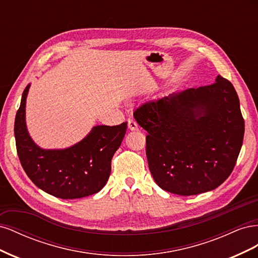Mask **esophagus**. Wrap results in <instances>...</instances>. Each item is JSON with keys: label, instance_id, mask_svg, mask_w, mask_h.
<instances>
[{"label": "esophagus", "instance_id": "obj_1", "mask_svg": "<svg viewBox=\"0 0 258 258\" xmlns=\"http://www.w3.org/2000/svg\"><path fill=\"white\" fill-rule=\"evenodd\" d=\"M128 128L131 131L138 130V123L134 119H128Z\"/></svg>", "mask_w": 258, "mask_h": 258}]
</instances>
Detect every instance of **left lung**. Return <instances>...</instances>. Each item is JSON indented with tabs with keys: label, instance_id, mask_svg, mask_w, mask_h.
I'll return each mask as SVG.
<instances>
[{
	"label": "left lung",
	"instance_id": "1",
	"mask_svg": "<svg viewBox=\"0 0 258 258\" xmlns=\"http://www.w3.org/2000/svg\"><path fill=\"white\" fill-rule=\"evenodd\" d=\"M146 136L151 173L163 190L191 196L226 181L238 159L244 119L232 84L212 85L147 101L134 113Z\"/></svg>",
	"mask_w": 258,
	"mask_h": 258
}]
</instances>
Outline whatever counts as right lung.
Segmentation results:
<instances>
[{
    "label": "right lung",
    "mask_w": 258,
    "mask_h": 258,
    "mask_svg": "<svg viewBox=\"0 0 258 258\" xmlns=\"http://www.w3.org/2000/svg\"><path fill=\"white\" fill-rule=\"evenodd\" d=\"M23 90L15 118L18 157L27 175L38 188L61 199L90 196L103 188L111 174V161L126 135L127 122L96 126L81 142L64 150H43L31 139L26 124Z\"/></svg>",
    "instance_id": "add662e5"
}]
</instances>
